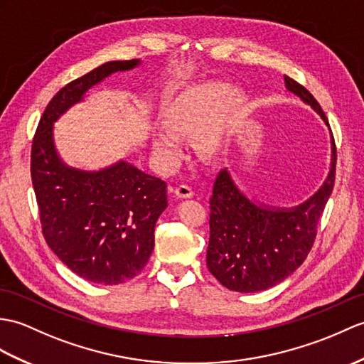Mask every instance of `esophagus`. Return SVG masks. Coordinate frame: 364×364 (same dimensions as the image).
<instances>
[{"label": "esophagus", "instance_id": "34e87169", "mask_svg": "<svg viewBox=\"0 0 364 364\" xmlns=\"http://www.w3.org/2000/svg\"><path fill=\"white\" fill-rule=\"evenodd\" d=\"M173 193L178 198H191V197H193V191H192V188H189V186H186V184H180V186H176V188L173 189Z\"/></svg>", "mask_w": 364, "mask_h": 364}]
</instances>
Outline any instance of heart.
<instances>
[{
	"mask_svg": "<svg viewBox=\"0 0 364 364\" xmlns=\"http://www.w3.org/2000/svg\"><path fill=\"white\" fill-rule=\"evenodd\" d=\"M247 96L223 82H203L183 91L163 113L166 127L151 133V150L164 168H173L184 156L183 136H196L200 154L220 151L237 125Z\"/></svg>",
	"mask_w": 364,
	"mask_h": 364,
	"instance_id": "obj_1",
	"label": "heart"
}]
</instances>
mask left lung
<instances>
[{
  "mask_svg": "<svg viewBox=\"0 0 364 364\" xmlns=\"http://www.w3.org/2000/svg\"><path fill=\"white\" fill-rule=\"evenodd\" d=\"M285 88L309 105L327 125L323 109L310 92L290 77ZM331 132V129H328ZM331 167L319 189L290 208L267 205L247 196L223 167L209 200V272L226 289L256 293L281 284L306 260L316 237V225L335 184L336 150L331 132Z\"/></svg>",
  "mask_w": 364,
  "mask_h": 364,
  "instance_id": "left-lung-1",
  "label": "left lung"
}]
</instances>
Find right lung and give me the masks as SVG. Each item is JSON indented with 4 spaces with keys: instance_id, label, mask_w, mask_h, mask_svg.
<instances>
[{
    "instance_id": "obj_1",
    "label": "right lung",
    "mask_w": 364,
    "mask_h": 364,
    "mask_svg": "<svg viewBox=\"0 0 364 364\" xmlns=\"http://www.w3.org/2000/svg\"><path fill=\"white\" fill-rule=\"evenodd\" d=\"M141 63L107 62L68 83L50 99L32 142L31 176L45 239L73 273L92 284H122L146 267L167 208V184L125 159L99 171L68 166L55 147L54 124L92 87Z\"/></svg>"
}]
</instances>
